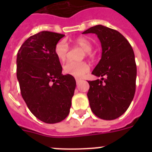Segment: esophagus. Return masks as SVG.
I'll list each match as a JSON object with an SVG mask.
<instances>
[{
	"label": "esophagus",
	"instance_id": "34e87169",
	"mask_svg": "<svg viewBox=\"0 0 152 152\" xmlns=\"http://www.w3.org/2000/svg\"><path fill=\"white\" fill-rule=\"evenodd\" d=\"M75 80H76V83H77V84L80 81V78H76V79H75Z\"/></svg>",
	"mask_w": 152,
	"mask_h": 152
}]
</instances>
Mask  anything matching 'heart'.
<instances>
[{
	"label": "heart",
	"instance_id": "1",
	"mask_svg": "<svg viewBox=\"0 0 152 152\" xmlns=\"http://www.w3.org/2000/svg\"><path fill=\"white\" fill-rule=\"evenodd\" d=\"M74 44L84 49L85 56H89L90 52L92 49L91 43L89 40L84 37H79L74 40ZM68 51V47L64 41H59L55 46V54L60 61H64L66 59ZM89 65L84 61H80V62L68 61L63 67L64 73L77 77H83L89 72Z\"/></svg>",
	"mask_w": 152,
	"mask_h": 152
}]
</instances>
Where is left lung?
I'll list each match as a JSON object with an SVG mask.
<instances>
[{"mask_svg":"<svg viewBox=\"0 0 152 152\" xmlns=\"http://www.w3.org/2000/svg\"><path fill=\"white\" fill-rule=\"evenodd\" d=\"M88 33H95L102 47L101 59L92 72L101 79L88 81L90 106L97 117L113 120L127 110L135 95L137 68L133 49L121 33L107 26L96 25L83 34Z\"/></svg>","mask_w":152,"mask_h":152,"instance_id":"8db88e82","label":"left lung"}]
</instances>
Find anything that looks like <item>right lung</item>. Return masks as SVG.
I'll return each instance as SVG.
<instances>
[{"label":"right lung","mask_w":152,"mask_h":152,"mask_svg":"<svg viewBox=\"0 0 152 152\" xmlns=\"http://www.w3.org/2000/svg\"><path fill=\"white\" fill-rule=\"evenodd\" d=\"M64 35L42 31L30 36L19 49L17 77L21 95L31 113L45 123L68 116L76 81L61 74L55 46Z\"/></svg>","instance_id":"add662e5"}]
</instances>
